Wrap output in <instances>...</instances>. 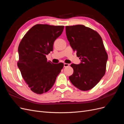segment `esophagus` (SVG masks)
I'll return each instance as SVG.
<instances>
[{
	"label": "esophagus",
	"instance_id": "esophagus-1",
	"mask_svg": "<svg viewBox=\"0 0 124 124\" xmlns=\"http://www.w3.org/2000/svg\"><path fill=\"white\" fill-rule=\"evenodd\" d=\"M69 66V63H64V67H67Z\"/></svg>",
	"mask_w": 124,
	"mask_h": 124
}]
</instances>
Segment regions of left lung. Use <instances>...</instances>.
I'll return each instance as SVG.
<instances>
[{
  "instance_id": "obj_1",
  "label": "left lung",
  "mask_w": 124,
  "mask_h": 124,
  "mask_svg": "<svg viewBox=\"0 0 124 124\" xmlns=\"http://www.w3.org/2000/svg\"><path fill=\"white\" fill-rule=\"evenodd\" d=\"M67 38L77 56L79 65L72 63L73 73L69 77L72 84L81 91L92 89L104 76L108 54L99 33L83 25L66 26Z\"/></svg>"
}]
</instances>
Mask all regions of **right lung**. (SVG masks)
Masks as SVG:
<instances>
[{"mask_svg": "<svg viewBox=\"0 0 124 124\" xmlns=\"http://www.w3.org/2000/svg\"><path fill=\"white\" fill-rule=\"evenodd\" d=\"M63 26L37 24L27 33L18 47L17 66L22 76L37 94L46 93L54 84L63 63L48 61L46 55L53 50L55 40L61 35Z\"/></svg>", "mask_w": 124, "mask_h": 124, "instance_id": "1", "label": "right lung"}]
</instances>
